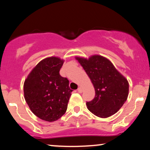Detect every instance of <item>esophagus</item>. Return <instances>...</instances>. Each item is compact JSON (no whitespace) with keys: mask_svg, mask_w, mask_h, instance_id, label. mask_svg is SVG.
Listing matches in <instances>:
<instances>
[{"mask_svg":"<svg viewBox=\"0 0 150 150\" xmlns=\"http://www.w3.org/2000/svg\"><path fill=\"white\" fill-rule=\"evenodd\" d=\"M78 91H79V93H82V92H83V89H82L81 87H79L78 88Z\"/></svg>","mask_w":150,"mask_h":150,"instance_id":"34e87169","label":"esophagus"}]
</instances>
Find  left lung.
Here are the masks:
<instances>
[{
  "label": "left lung",
  "instance_id": "8db88e82",
  "mask_svg": "<svg viewBox=\"0 0 150 150\" xmlns=\"http://www.w3.org/2000/svg\"><path fill=\"white\" fill-rule=\"evenodd\" d=\"M76 59L89 76L95 89V98L86 103L88 109L102 118L116 113L128 98L127 79L108 59L100 55H93L88 59L82 57Z\"/></svg>",
  "mask_w": 150,
  "mask_h": 150
}]
</instances>
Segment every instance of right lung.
<instances>
[{"label":"right lung","instance_id":"right-lung-1","mask_svg":"<svg viewBox=\"0 0 150 150\" xmlns=\"http://www.w3.org/2000/svg\"><path fill=\"white\" fill-rule=\"evenodd\" d=\"M63 62L56 57L43 59L24 81V99L30 110L41 120L54 122L66 112L72 90L67 79L59 74Z\"/></svg>","mask_w":150,"mask_h":150}]
</instances>
